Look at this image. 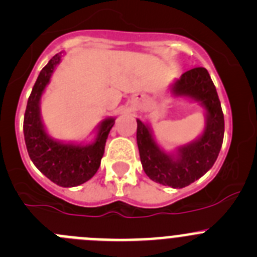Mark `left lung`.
<instances>
[{
    "mask_svg": "<svg viewBox=\"0 0 257 257\" xmlns=\"http://www.w3.org/2000/svg\"><path fill=\"white\" fill-rule=\"evenodd\" d=\"M176 97H189L204 109V131L190 143L166 152L150 124L137 119V145L146 175L162 185L181 189L207 174L214 165L224 136V116L215 86L203 67L186 71L170 86Z\"/></svg>",
    "mask_w": 257,
    "mask_h": 257,
    "instance_id": "obj_1",
    "label": "left lung"
}]
</instances>
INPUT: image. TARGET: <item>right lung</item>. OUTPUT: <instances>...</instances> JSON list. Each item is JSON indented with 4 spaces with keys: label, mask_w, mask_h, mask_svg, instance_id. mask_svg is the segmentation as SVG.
<instances>
[{
    "label": "right lung",
    "mask_w": 257,
    "mask_h": 257,
    "mask_svg": "<svg viewBox=\"0 0 257 257\" xmlns=\"http://www.w3.org/2000/svg\"><path fill=\"white\" fill-rule=\"evenodd\" d=\"M62 57L63 52L56 54L38 76L26 105L24 137L29 157L37 169L57 185L73 188L88 181L99 170L115 117H105L96 126L95 138L90 143L63 142L49 136L43 123L40 102Z\"/></svg>",
    "instance_id": "add662e5"
}]
</instances>
